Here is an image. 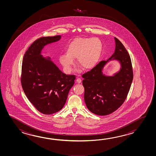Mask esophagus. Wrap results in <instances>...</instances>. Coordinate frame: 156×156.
Listing matches in <instances>:
<instances>
[{
  "label": "esophagus",
  "instance_id": "1",
  "mask_svg": "<svg viewBox=\"0 0 156 156\" xmlns=\"http://www.w3.org/2000/svg\"><path fill=\"white\" fill-rule=\"evenodd\" d=\"M76 82L78 83H81V79L80 78H77Z\"/></svg>",
  "mask_w": 156,
  "mask_h": 156
}]
</instances>
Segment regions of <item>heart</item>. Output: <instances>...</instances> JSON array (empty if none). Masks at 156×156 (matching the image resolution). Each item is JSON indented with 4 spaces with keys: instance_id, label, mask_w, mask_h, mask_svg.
<instances>
[{
    "instance_id": "obj_1",
    "label": "heart",
    "mask_w": 156,
    "mask_h": 156,
    "mask_svg": "<svg viewBox=\"0 0 156 156\" xmlns=\"http://www.w3.org/2000/svg\"><path fill=\"white\" fill-rule=\"evenodd\" d=\"M103 44L98 38L76 37L67 45L66 53L60 56V61L67 73H70L74 65V60L85 70L92 69L99 60Z\"/></svg>"
}]
</instances>
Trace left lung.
I'll return each instance as SVG.
<instances>
[{"instance_id": "left-lung-1", "label": "left lung", "mask_w": 156, "mask_h": 156, "mask_svg": "<svg viewBox=\"0 0 156 156\" xmlns=\"http://www.w3.org/2000/svg\"><path fill=\"white\" fill-rule=\"evenodd\" d=\"M115 50L107 61H101L90 71L83 73V85L84 100L91 112L106 115L115 112L126 99L133 79L132 64L129 55L116 37ZM118 60L122 67L113 77L102 75V70L109 60Z\"/></svg>"}]
</instances>
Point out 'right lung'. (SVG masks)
Returning <instances> with one entry per match:
<instances>
[{"mask_svg": "<svg viewBox=\"0 0 156 156\" xmlns=\"http://www.w3.org/2000/svg\"><path fill=\"white\" fill-rule=\"evenodd\" d=\"M61 36L41 37L24 53L20 81L24 92L33 106L44 114L62 109L76 76L63 73L41 51L47 44L58 41Z\"/></svg>", "mask_w": 156, "mask_h": 156, "instance_id": "1", "label": "right lung"}]
</instances>
